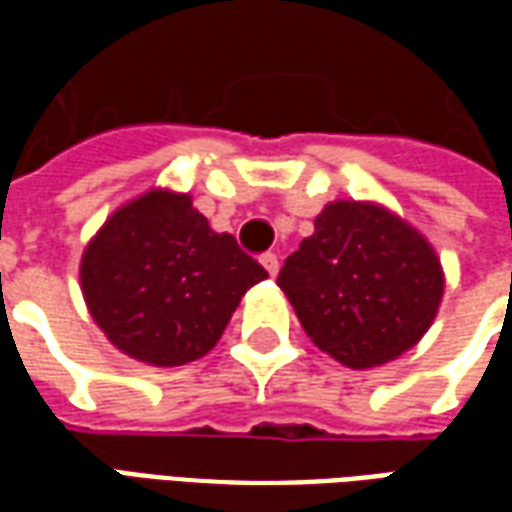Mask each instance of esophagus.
Returning <instances> with one entry per match:
<instances>
[{
  "label": "esophagus",
  "mask_w": 512,
  "mask_h": 512,
  "mask_svg": "<svg viewBox=\"0 0 512 512\" xmlns=\"http://www.w3.org/2000/svg\"><path fill=\"white\" fill-rule=\"evenodd\" d=\"M260 263H263V268H266L271 277H277L279 271V257L274 255V252H266V255H260Z\"/></svg>",
  "instance_id": "obj_1"
}]
</instances>
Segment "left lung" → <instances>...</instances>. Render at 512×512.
Instances as JSON below:
<instances>
[{"label": "left lung", "instance_id": "left-lung-1", "mask_svg": "<svg viewBox=\"0 0 512 512\" xmlns=\"http://www.w3.org/2000/svg\"><path fill=\"white\" fill-rule=\"evenodd\" d=\"M277 285L312 343L367 370L428 332L444 274L428 241L397 216L367 202H332L285 260Z\"/></svg>", "mask_w": 512, "mask_h": 512}]
</instances>
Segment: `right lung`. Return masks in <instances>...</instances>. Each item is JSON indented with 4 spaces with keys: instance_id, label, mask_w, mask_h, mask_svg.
<instances>
[{
    "instance_id": "obj_1",
    "label": "right lung",
    "mask_w": 512,
    "mask_h": 512,
    "mask_svg": "<svg viewBox=\"0 0 512 512\" xmlns=\"http://www.w3.org/2000/svg\"><path fill=\"white\" fill-rule=\"evenodd\" d=\"M268 271L213 233L189 194L147 191L115 211L82 257L90 315L123 354L178 367L211 351Z\"/></svg>"
}]
</instances>
